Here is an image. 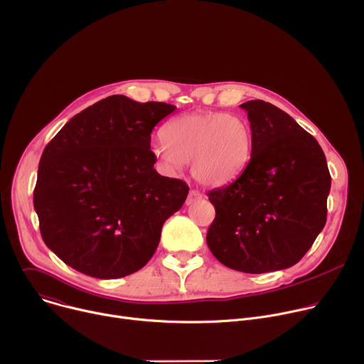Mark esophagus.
Instances as JSON below:
<instances>
[{
  "label": "esophagus",
  "mask_w": 364,
  "mask_h": 364,
  "mask_svg": "<svg viewBox=\"0 0 364 364\" xmlns=\"http://www.w3.org/2000/svg\"><path fill=\"white\" fill-rule=\"evenodd\" d=\"M201 197H203V196H201V193H200V191H197V190H190V193H188V196H187L186 203H187V204H193V203L198 201Z\"/></svg>",
  "instance_id": "obj_1"
}]
</instances>
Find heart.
<instances>
[{"mask_svg":"<svg viewBox=\"0 0 364 364\" xmlns=\"http://www.w3.org/2000/svg\"><path fill=\"white\" fill-rule=\"evenodd\" d=\"M164 137L151 146L156 160L171 173L191 161L193 177L210 187L237 178L253 153L247 121L221 111L181 115L166 127Z\"/></svg>","mask_w":364,"mask_h":364,"instance_id":"b5f03b06","label":"heart"}]
</instances>
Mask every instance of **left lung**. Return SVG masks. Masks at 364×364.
Wrapping results in <instances>:
<instances>
[{"mask_svg": "<svg viewBox=\"0 0 364 364\" xmlns=\"http://www.w3.org/2000/svg\"><path fill=\"white\" fill-rule=\"evenodd\" d=\"M253 134L250 163L207 196L215 218L207 246L224 266L269 273L294 266L323 230L331 177L316 139L263 100L240 105Z\"/></svg>", "mask_w": 364, "mask_h": 364, "instance_id": "8db88e82", "label": "left lung"}]
</instances>
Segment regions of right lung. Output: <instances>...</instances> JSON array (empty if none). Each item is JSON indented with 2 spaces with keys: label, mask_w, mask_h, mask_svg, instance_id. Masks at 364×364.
Masks as SVG:
<instances>
[{
  "label": "right lung",
  "mask_w": 364,
  "mask_h": 364,
  "mask_svg": "<svg viewBox=\"0 0 364 364\" xmlns=\"http://www.w3.org/2000/svg\"><path fill=\"white\" fill-rule=\"evenodd\" d=\"M176 109L166 102L107 97L74 115L43 151L34 208L47 247L95 279L126 277L157 250L164 221L188 186L160 176L153 129Z\"/></svg>",
  "instance_id": "right-lung-1"
}]
</instances>
